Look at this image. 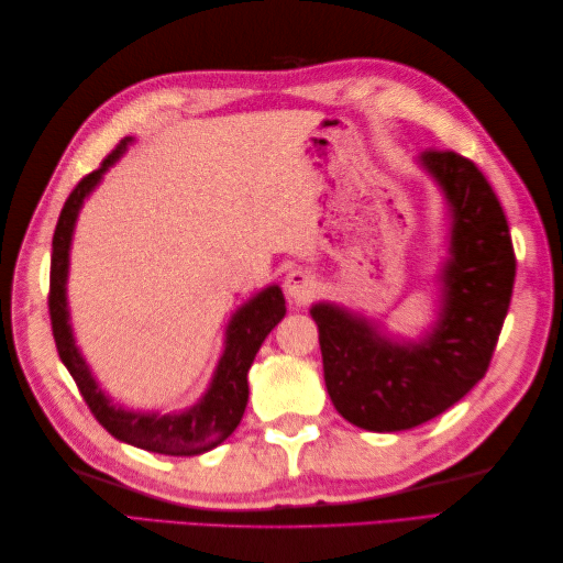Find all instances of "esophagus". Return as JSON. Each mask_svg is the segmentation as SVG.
<instances>
[{
    "label": "esophagus",
    "mask_w": 563,
    "mask_h": 563,
    "mask_svg": "<svg viewBox=\"0 0 563 563\" xmlns=\"http://www.w3.org/2000/svg\"><path fill=\"white\" fill-rule=\"evenodd\" d=\"M285 295H288V300L295 305H307L319 290V283L317 278L309 271L305 268H297L292 273H288V278L283 283Z\"/></svg>",
    "instance_id": "34e87169"
}]
</instances>
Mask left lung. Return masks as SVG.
Segmentation results:
<instances>
[{"mask_svg": "<svg viewBox=\"0 0 563 563\" xmlns=\"http://www.w3.org/2000/svg\"><path fill=\"white\" fill-rule=\"evenodd\" d=\"M421 162L445 190L454 220L438 329L426 343L394 345L339 307H312L333 406L377 433L430 421L486 375L516 283L506 212L479 166L452 150H428Z\"/></svg>", "mask_w": 563, "mask_h": 563, "instance_id": "1", "label": "left lung"}]
</instances>
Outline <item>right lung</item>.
Returning a JSON list of instances; mask_svg holds the SVG:
<instances>
[{
  "mask_svg": "<svg viewBox=\"0 0 563 563\" xmlns=\"http://www.w3.org/2000/svg\"><path fill=\"white\" fill-rule=\"evenodd\" d=\"M130 137L121 140L115 150L101 162L97 172H91L71 190L65 200V208L59 212V220L53 234V256H51V292H47V309H51L53 336L59 353V361L69 369L71 379L77 382V389L87 401L93 418L109 430L118 440L130 445L174 454V457H188L218 448L234 433L249 401V367L266 341L271 329L285 317V297L278 285L266 288L249 305H244L234 314L230 329H227V349L218 365V373L212 377V385L194 409L181 416H157V413H133L123 411L121 406H113L103 397L101 389L93 382L87 363L71 339V329L67 324V256L71 230H75L77 212L89 190L101 181L103 172L125 152Z\"/></svg>",
  "mask_w": 563,
  "mask_h": 563,
  "instance_id": "1",
  "label": "right lung"
}]
</instances>
